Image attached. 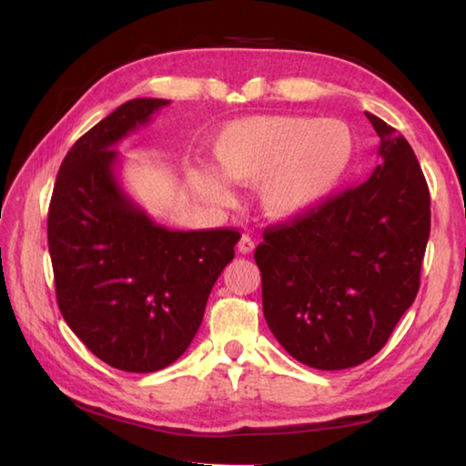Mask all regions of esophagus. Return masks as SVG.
Segmentation results:
<instances>
[{
  "label": "esophagus",
  "instance_id": "esophagus-1",
  "mask_svg": "<svg viewBox=\"0 0 466 466\" xmlns=\"http://www.w3.org/2000/svg\"><path fill=\"white\" fill-rule=\"evenodd\" d=\"M237 249H239V253H251L255 249V241L249 235H243L239 239V245H237Z\"/></svg>",
  "mask_w": 466,
  "mask_h": 466
}]
</instances>
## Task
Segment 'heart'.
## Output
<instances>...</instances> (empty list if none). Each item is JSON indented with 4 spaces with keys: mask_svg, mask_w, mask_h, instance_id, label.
I'll use <instances>...</instances> for the list:
<instances>
[{
    "mask_svg": "<svg viewBox=\"0 0 466 466\" xmlns=\"http://www.w3.org/2000/svg\"><path fill=\"white\" fill-rule=\"evenodd\" d=\"M354 135L346 122L308 116H249L229 122L213 142V168L195 170L208 203L231 201L228 180L259 183V203L273 219H293L334 193L352 167Z\"/></svg>",
    "mask_w": 466,
    "mask_h": 466,
    "instance_id": "heart-1",
    "label": "heart"
}]
</instances>
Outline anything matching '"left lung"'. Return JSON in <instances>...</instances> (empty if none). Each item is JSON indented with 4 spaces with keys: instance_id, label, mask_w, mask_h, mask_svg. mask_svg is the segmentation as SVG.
<instances>
[{
    "instance_id": "left-lung-1",
    "label": "left lung",
    "mask_w": 466,
    "mask_h": 466,
    "mask_svg": "<svg viewBox=\"0 0 466 466\" xmlns=\"http://www.w3.org/2000/svg\"><path fill=\"white\" fill-rule=\"evenodd\" d=\"M366 116L382 165L366 183L268 227L255 249L271 334L318 370H346L378 354L420 288L429 185L408 140Z\"/></svg>"
}]
</instances>
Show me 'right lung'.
<instances>
[{
	"instance_id": "right-lung-1",
	"label": "right lung",
	"mask_w": 466,
	"mask_h": 466,
	"mask_svg": "<svg viewBox=\"0 0 466 466\" xmlns=\"http://www.w3.org/2000/svg\"><path fill=\"white\" fill-rule=\"evenodd\" d=\"M168 100H128L76 140L47 211L56 299L94 356L125 372H157L185 354L235 229L170 231L122 191L116 142Z\"/></svg>"
}]
</instances>
